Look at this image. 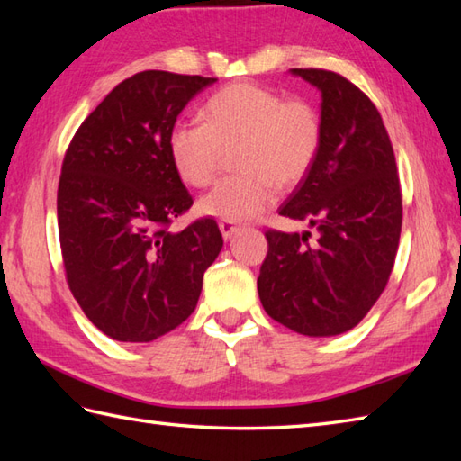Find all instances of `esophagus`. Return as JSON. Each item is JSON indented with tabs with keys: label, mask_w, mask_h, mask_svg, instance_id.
Masks as SVG:
<instances>
[{
	"label": "esophagus",
	"mask_w": 461,
	"mask_h": 461,
	"mask_svg": "<svg viewBox=\"0 0 461 461\" xmlns=\"http://www.w3.org/2000/svg\"><path fill=\"white\" fill-rule=\"evenodd\" d=\"M238 230H240V225H236V223H230V221H220V231H221V236H223L225 240H230V238L236 236Z\"/></svg>",
	"instance_id": "1"
}]
</instances>
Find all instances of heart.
<instances>
[{"label": "heart", "mask_w": 461, "mask_h": 461, "mask_svg": "<svg viewBox=\"0 0 461 461\" xmlns=\"http://www.w3.org/2000/svg\"><path fill=\"white\" fill-rule=\"evenodd\" d=\"M322 144V119L309 101L285 99L267 86L236 83L210 96L202 124L180 122L168 134V154L180 180L208 185L221 150L238 146L243 172L220 180L198 210L221 221H246L271 208L277 185L293 188L311 172Z\"/></svg>", "instance_id": "heart-1"}]
</instances>
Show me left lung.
<instances>
[{
  "label": "left lung",
  "mask_w": 461,
  "mask_h": 461,
  "mask_svg": "<svg viewBox=\"0 0 461 461\" xmlns=\"http://www.w3.org/2000/svg\"><path fill=\"white\" fill-rule=\"evenodd\" d=\"M321 91L317 162L279 213L317 230H267L258 291L271 319L307 337H335L365 319L394 267L402 194L375 103L325 68H291Z\"/></svg>",
  "instance_id": "1"
}]
</instances>
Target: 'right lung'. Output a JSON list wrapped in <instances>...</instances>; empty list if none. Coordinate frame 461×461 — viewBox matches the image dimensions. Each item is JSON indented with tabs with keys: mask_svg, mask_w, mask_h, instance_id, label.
Listing matches in <instances>:
<instances>
[{
	"mask_svg": "<svg viewBox=\"0 0 461 461\" xmlns=\"http://www.w3.org/2000/svg\"><path fill=\"white\" fill-rule=\"evenodd\" d=\"M218 79L142 71L86 116L65 152L57 190L63 266L93 325L122 342H150L188 319L223 240L202 218L170 231L192 195L176 174L168 134L195 95Z\"/></svg>",
	"mask_w": 461,
	"mask_h": 461,
	"instance_id": "add662e5",
	"label": "right lung"
}]
</instances>
